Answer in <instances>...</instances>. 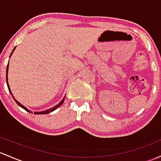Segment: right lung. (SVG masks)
I'll return each instance as SVG.
<instances>
[{"instance_id":"obj_1","label":"right lung","mask_w":161,"mask_h":161,"mask_svg":"<svg viewBox=\"0 0 161 161\" xmlns=\"http://www.w3.org/2000/svg\"><path fill=\"white\" fill-rule=\"evenodd\" d=\"M15 48H16V47L15 48H14V50H13L12 51V53L10 54V56H11L12 55V54H13V52H14V50H15ZM8 68H9V62H8V66H7V72H6V80H7V85H8V90H9V92H10V94H11V96H12V97L13 98H14V100H15V102L17 103V104L18 105V106H20V107H22L23 109H25L26 110V111H27L28 112V113H32V112L30 111V110H29L28 109H27L26 107H25L24 106H23V105H22L20 103H19L18 102V101L16 100L15 98H14V95L12 94V92H11V90H10V86H9V84H8ZM64 98H65V97H64V98L62 99V100L61 101L60 103H59L58 104V105H56V106H54V107H52V108H51V109H47V110H46V111H42V112H35V113H34V114H48V113H52V111H54V110H55L56 109H58V108L59 107V106H61V105L63 103H64Z\"/></svg>"}]
</instances>
